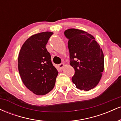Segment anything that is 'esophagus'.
I'll list each match as a JSON object with an SVG mask.
<instances>
[{"label": "esophagus", "instance_id": "esophagus-1", "mask_svg": "<svg viewBox=\"0 0 121 121\" xmlns=\"http://www.w3.org/2000/svg\"><path fill=\"white\" fill-rule=\"evenodd\" d=\"M64 64H62V63L60 64H59V65H58V67H59V68L60 69H62V68L64 67Z\"/></svg>", "mask_w": 121, "mask_h": 121}]
</instances>
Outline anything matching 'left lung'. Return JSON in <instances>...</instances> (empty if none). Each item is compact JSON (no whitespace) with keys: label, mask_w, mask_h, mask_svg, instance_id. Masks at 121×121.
Returning <instances> with one entry per match:
<instances>
[{"label":"left lung","mask_w":121,"mask_h":121,"mask_svg":"<svg viewBox=\"0 0 121 121\" xmlns=\"http://www.w3.org/2000/svg\"><path fill=\"white\" fill-rule=\"evenodd\" d=\"M68 39L70 64L74 69L72 78L76 87L89 91L98 84L104 69V56L93 36L84 30L70 28L64 32Z\"/></svg>","instance_id":"8db88e82"}]
</instances>
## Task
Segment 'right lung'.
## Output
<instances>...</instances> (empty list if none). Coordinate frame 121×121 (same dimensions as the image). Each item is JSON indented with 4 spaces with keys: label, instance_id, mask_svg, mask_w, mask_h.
<instances>
[{
    "label": "right lung",
    "instance_id": "right-lung-1",
    "mask_svg": "<svg viewBox=\"0 0 121 121\" xmlns=\"http://www.w3.org/2000/svg\"><path fill=\"white\" fill-rule=\"evenodd\" d=\"M53 34L47 31L31 36L23 44L18 57V70L23 84L38 95L52 91L58 75L45 47Z\"/></svg>",
    "mask_w": 121,
    "mask_h": 121
}]
</instances>
